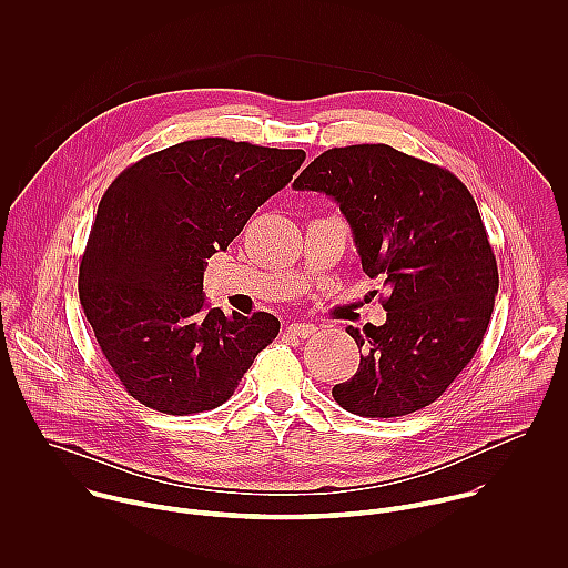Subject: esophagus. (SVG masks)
I'll return each instance as SVG.
<instances>
[{
  "instance_id": "1",
  "label": "esophagus",
  "mask_w": 568,
  "mask_h": 568,
  "mask_svg": "<svg viewBox=\"0 0 568 568\" xmlns=\"http://www.w3.org/2000/svg\"><path fill=\"white\" fill-rule=\"evenodd\" d=\"M285 333L294 335V337H301V339H307V337H312L316 333V328L312 326V323H290Z\"/></svg>"
}]
</instances>
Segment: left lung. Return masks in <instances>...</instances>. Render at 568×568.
<instances>
[{"label": "left lung", "mask_w": 568, "mask_h": 568, "mask_svg": "<svg viewBox=\"0 0 568 568\" xmlns=\"http://www.w3.org/2000/svg\"><path fill=\"white\" fill-rule=\"evenodd\" d=\"M294 189L339 204L362 270L388 287L384 326L346 328L364 355L333 397L362 418L429 407L478 351L499 290L471 193L447 169L386 143L326 150Z\"/></svg>", "instance_id": "left-lung-1"}]
</instances>
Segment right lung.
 <instances>
[{"mask_svg": "<svg viewBox=\"0 0 568 568\" xmlns=\"http://www.w3.org/2000/svg\"><path fill=\"white\" fill-rule=\"evenodd\" d=\"M303 161V150L206 136L139 159L105 191L78 294L108 364L145 407L169 416L220 407L276 339L270 312L211 307L204 267Z\"/></svg>", "mask_w": 568, "mask_h": 568, "instance_id": "1", "label": "right lung"}]
</instances>
